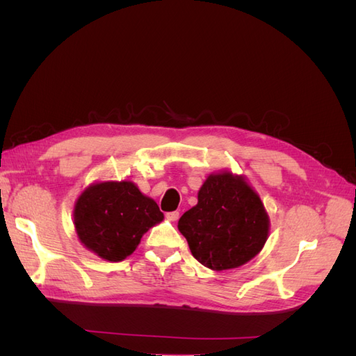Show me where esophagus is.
<instances>
[{
  "label": "esophagus",
  "mask_w": 356,
  "mask_h": 356,
  "mask_svg": "<svg viewBox=\"0 0 356 356\" xmlns=\"http://www.w3.org/2000/svg\"><path fill=\"white\" fill-rule=\"evenodd\" d=\"M166 218H168L170 222H175V221H178V218H179V212H178V211L168 212V213H166Z\"/></svg>",
  "instance_id": "1"
}]
</instances>
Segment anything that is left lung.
<instances>
[{
	"label": "left lung",
	"mask_w": 356,
	"mask_h": 356,
	"mask_svg": "<svg viewBox=\"0 0 356 356\" xmlns=\"http://www.w3.org/2000/svg\"><path fill=\"white\" fill-rule=\"evenodd\" d=\"M178 230L199 263L222 272L246 264L263 250L270 218L246 178L221 169L203 181L197 204L179 218Z\"/></svg>",
	"instance_id": "left-lung-1"
}]
</instances>
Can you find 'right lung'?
Instances as JSON below:
<instances>
[{"label": "right lung", "mask_w": 356, "mask_h": 356, "mask_svg": "<svg viewBox=\"0 0 356 356\" xmlns=\"http://www.w3.org/2000/svg\"><path fill=\"white\" fill-rule=\"evenodd\" d=\"M163 218L159 204L129 179L92 182L74 203L79 241L111 263L134 254L143 236Z\"/></svg>", "instance_id": "1"}]
</instances>
